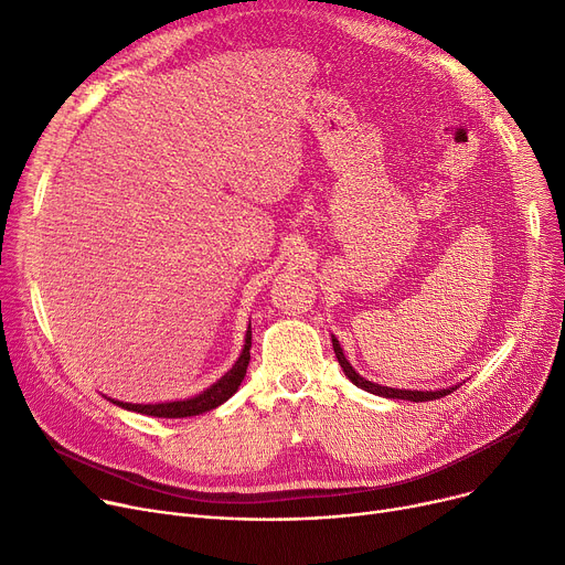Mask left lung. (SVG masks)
<instances>
[{
    "label": "left lung",
    "mask_w": 565,
    "mask_h": 565,
    "mask_svg": "<svg viewBox=\"0 0 565 565\" xmlns=\"http://www.w3.org/2000/svg\"><path fill=\"white\" fill-rule=\"evenodd\" d=\"M332 345H334L337 360H339L343 373L348 375V380L354 384V387H360V390H364V392H369V394H375V396H382V398H398V401L422 403V401L441 398V396H447V394H451V392H456V390L460 387V384H454V387H441V390H396V387H382V384L362 377L358 371L352 369V364L345 360L343 348H341V343H339L337 337H332Z\"/></svg>",
    "instance_id": "obj_1"
}]
</instances>
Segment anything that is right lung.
I'll list each match as a JSON object with an SVG mask.
<instances>
[{
    "label": "right lung",
    "mask_w": 565,
    "mask_h": 565,
    "mask_svg": "<svg viewBox=\"0 0 565 565\" xmlns=\"http://www.w3.org/2000/svg\"><path fill=\"white\" fill-rule=\"evenodd\" d=\"M249 348H252V322H249L247 334H245V345H243L241 358L235 360V364L217 382H213L211 387L203 390L201 394H196L192 398L164 401V403H124V401H116V398H109V401L118 407H124V409L148 414V417H162V419L196 417V414H203V412H211V409L220 407L222 403H226L237 392L241 382L245 380L247 366H249Z\"/></svg>",
    "instance_id": "right-lung-1"
}]
</instances>
